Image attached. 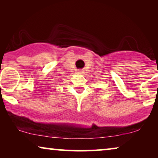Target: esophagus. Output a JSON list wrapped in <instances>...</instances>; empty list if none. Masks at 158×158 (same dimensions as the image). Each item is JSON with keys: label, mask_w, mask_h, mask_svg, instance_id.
I'll return each mask as SVG.
<instances>
[{"label": "esophagus", "mask_w": 158, "mask_h": 158, "mask_svg": "<svg viewBox=\"0 0 158 158\" xmlns=\"http://www.w3.org/2000/svg\"><path fill=\"white\" fill-rule=\"evenodd\" d=\"M77 73H80V74H81V73H83V71L81 70H77Z\"/></svg>", "instance_id": "34e87169"}]
</instances>
